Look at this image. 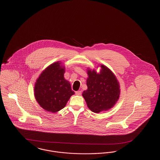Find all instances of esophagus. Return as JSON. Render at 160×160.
I'll use <instances>...</instances> for the list:
<instances>
[{"label":"esophagus","instance_id":"1","mask_svg":"<svg viewBox=\"0 0 160 160\" xmlns=\"http://www.w3.org/2000/svg\"><path fill=\"white\" fill-rule=\"evenodd\" d=\"M76 94L77 95H82V91H78L76 92Z\"/></svg>","mask_w":160,"mask_h":160}]
</instances>
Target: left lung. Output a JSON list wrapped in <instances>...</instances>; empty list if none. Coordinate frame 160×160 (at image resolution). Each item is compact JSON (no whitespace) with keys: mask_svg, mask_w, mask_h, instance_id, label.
Instances as JSON below:
<instances>
[{"mask_svg":"<svg viewBox=\"0 0 160 160\" xmlns=\"http://www.w3.org/2000/svg\"><path fill=\"white\" fill-rule=\"evenodd\" d=\"M99 67L98 73L94 69H87L88 89L82 93L88 108L96 113L113 107L121 92L119 83L114 73L104 65Z\"/></svg>","mask_w":160,"mask_h":160,"instance_id":"8db88e82","label":"left lung"}]
</instances>
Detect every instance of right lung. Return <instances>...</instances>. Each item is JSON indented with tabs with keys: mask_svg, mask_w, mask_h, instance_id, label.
I'll return each mask as SVG.
<instances>
[{
	"mask_svg": "<svg viewBox=\"0 0 160 160\" xmlns=\"http://www.w3.org/2000/svg\"><path fill=\"white\" fill-rule=\"evenodd\" d=\"M65 67L61 61L48 66L39 76L34 86V95L46 111L56 113L63 108L75 93L64 78Z\"/></svg>",
	"mask_w": 160,
	"mask_h": 160,
	"instance_id": "1",
	"label": "right lung"
}]
</instances>
